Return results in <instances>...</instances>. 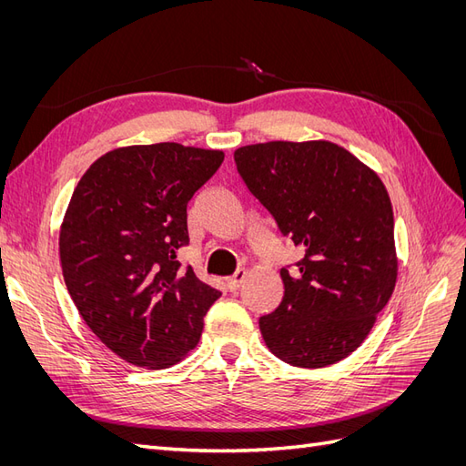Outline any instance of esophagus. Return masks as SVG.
<instances>
[{"instance_id": "esophagus-1", "label": "esophagus", "mask_w": 466, "mask_h": 466, "mask_svg": "<svg viewBox=\"0 0 466 466\" xmlns=\"http://www.w3.org/2000/svg\"><path fill=\"white\" fill-rule=\"evenodd\" d=\"M245 270H237L231 278H228V281H225V284H228V289L229 291H237L238 289V286L243 284V279H245Z\"/></svg>"}]
</instances>
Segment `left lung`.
Instances as JSON below:
<instances>
[{
	"mask_svg": "<svg viewBox=\"0 0 466 466\" xmlns=\"http://www.w3.org/2000/svg\"><path fill=\"white\" fill-rule=\"evenodd\" d=\"M250 194L303 250L281 268L284 298L260 317L268 350L327 368L373 329L397 281L392 206L377 173L332 142H268L235 151Z\"/></svg>",
	"mask_w": 466,
	"mask_h": 466,
	"instance_id": "1",
	"label": "left lung"
}]
</instances>
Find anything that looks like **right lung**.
Returning a JSON list of instances; mask_svg holds the SVG:
<instances>
[{
  "instance_id": "right-lung-1",
  "label": "right lung",
  "mask_w": 466,
  "mask_h": 466,
  "mask_svg": "<svg viewBox=\"0 0 466 466\" xmlns=\"http://www.w3.org/2000/svg\"><path fill=\"white\" fill-rule=\"evenodd\" d=\"M223 151L165 142L105 153L77 182L60 229L66 288L108 350L163 370L198 344L219 291L177 260L187 206Z\"/></svg>"
}]
</instances>
